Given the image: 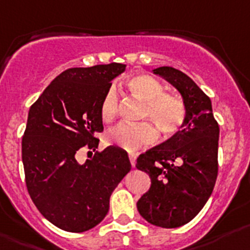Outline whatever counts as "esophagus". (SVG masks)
I'll return each instance as SVG.
<instances>
[{"label":"esophagus","instance_id":"1","mask_svg":"<svg viewBox=\"0 0 250 250\" xmlns=\"http://www.w3.org/2000/svg\"><path fill=\"white\" fill-rule=\"evenodd\" d=\"M129 160L131 166L135 167V165H136V155L135 153H129Z\"/></svg>","mask_w":250,"mask_h":250}]
</instances>
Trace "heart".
Returning <instances> with one entry per match:
<instances>
[{
	"label": "heart",
	"instance_id": "b5f03b06",
	"mask_svg": "<svg viewBox=\"0 0 250 250\" xmlns=\"http://www.w3.org/2000/svg\"><path fill=\"white\" fill-rule=\"evenodd\" d=\"M130 91L145 102L143 118L150 119L164 136H172L182 129L186 121V105L177 95L165 93V86L156 78L147 74L134 75L127 82ZM119 94L114 85L109 86L99 105L100 119L111 123L118 115ZM157 139V130L151 123H121L105 134L107 144L127 151L150 145Z\"/></svg>",
	"mask_w": 250,
	"mask_h": 250
}]
</instances>
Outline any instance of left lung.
Listing matches in <instances>:
<instances>
[{
    "mask_svg": "<svg viewBox=\"0 0 250 250\" xmlns=\"http://www.w3.org/2000/svg\"><path fill=\"white\" fill-rule=\"evenodd\" d=\"M172 84L186 105L182 129L137 157V170L151 178L137 201L139 213L153 226L177 228L200 213L218 175L219 126L209 98L193 80L172 67L153 69Z\"/></svg>",
    "mask_w": 250,
    "mask_h": 250,
    "instance_id": "left-lung-1",
    "label": "left lung"
}]
</instances>
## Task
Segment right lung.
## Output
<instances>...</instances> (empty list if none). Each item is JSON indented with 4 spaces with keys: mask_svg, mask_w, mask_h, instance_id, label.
<instances>
[{
    "mask_svg": "<svg viewBox=\"0 0 250 250\" xmlns=\"http://www.w3.org/2000/svg\"><path fill=\"white\" fill-rule=\"evenodd\" d=\"M125 68L110 63L64 70L29 109L22 139L27 189L42 216L67 232L99 224L110 196L131 170L127 152L118 146L77 161L79 150L98 148L95 134L104 130L100 102Z\"/></svg>",
    "mask_w": 250,
    "mask_h": 250,
    "instance_id": "obj_1",
    "label": "right lung"
}]
</instances>
